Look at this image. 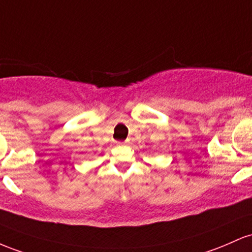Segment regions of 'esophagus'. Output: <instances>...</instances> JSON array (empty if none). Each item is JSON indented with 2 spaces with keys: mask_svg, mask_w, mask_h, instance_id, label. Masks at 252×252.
Segmentation results:
<instances>
[{
  "mask_svg": "<svg viewBox=\"0 0 252 252\" xmlns=\"http://www.w3.org/2000/svg\"><path fill=\"white\" fill-rule=\"evenodd\" d=\"M119 145H125V144H126V141H119Z\"/></svg>",
  "mask_w": 252,
  "mask_h": 252,
  "instance_id": "34e87169",
  "label": "esophagus"
}]
</instances>
